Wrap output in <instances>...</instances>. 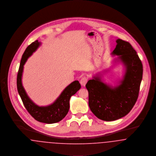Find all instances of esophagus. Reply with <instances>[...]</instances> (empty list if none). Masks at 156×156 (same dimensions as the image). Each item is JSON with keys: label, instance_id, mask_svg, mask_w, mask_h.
<instances>
[{"label": "esophagus", "instance_id": "esophagus-1", "mask_svg": "<svg viewBox=\"0 0 156 156\" xmlns=\"http://www.w3.org/2000/svg\"><path fill=\"white\" fill-rule=\"evenodd\" d=\"M87 80H88V79L86 77H83L82 79H81V80H80V84H81V85L83 86H85V85H86V84L87 83Z\"/></svg>", "mask_w": 156, "mask_h": 156}]
</instances>
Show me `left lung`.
<instances>
[{
	"instance_id": "left-lung-1",
	"label": "left lung",
	"mask_w": 156,
	"mask_h": 156,
	"mask_svg": "<svg viewBox=\"0 0 156 156\" xmlns=\"http://www.w3.org/2000/svg\"><path fill=\"white\" fill-rule=\"evenodd\" d=\"M113 51L126 66L122 84L110 88L98 77L86 84L89 92V106L92 113L100 120L110 122L127 115L139 97L143 77V65L137 52L128 41L117 40Z\"/></svg>"
}]
</instances>
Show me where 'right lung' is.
Returning <instances> with one entry per match:
<instances>
[{"label":"right lung","mask_w":156,"mask_h":156,"mask_svg":"<svg viewBox=\"0 0 156 156\" xmlns=\"http://www.w3.org/2000/svg\"><path fill=\"white\" fill-rule=\"evenodd\" d=\"M38 41H33L27 46L22 56L17 76V88L25 108L33 118L41 123L52 124L61 121L66 116L70 107L69 100L81 87L77 80L72 82L62 93L56 101L47 107L37 106L28 98L22 84L23 65L29 58L39 46Z\"/></svg>","instance_id":"1"}]
</instances>
